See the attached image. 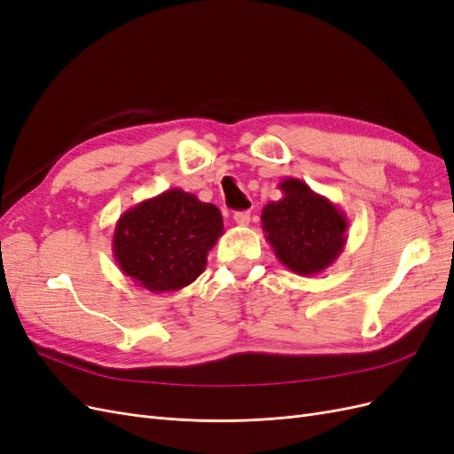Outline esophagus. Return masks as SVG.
Wrapping results in <instances>:
<instances>
[{
	"instance_id": "esophagus-1",
	"label": "esophagus",
	"mask_w": 454,
	"mask_h": 454,
	"mask_svg": "<svg viewBox=\"0 0 454 454\" xmlns=\"http://www.w3.org/2000/svg\"><path fill=\"white\" fill-rule=\"evenodd\" d=\"M250 217H252L250 210H239V212H235V222L239 225H248L250 223Z\"/></svg>"
}]
</instances>
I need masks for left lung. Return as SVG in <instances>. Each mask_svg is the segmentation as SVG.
<instances>
[{
	"instance_id": "obj_1",
	"label": "left lung",
	"mask_w": 454,
	"mask_h": 454,
	"mask_svg": "<svg viewBox=\"0 0 454 454\" xmlns=\"http://www.w3.org/2000/svg\"><path fill=\"white\" fill-rule=\"evenodd\" d=\"M280 187L284 199L269 202L261 214L267 239L294 272H320L345 246L347 219L303 182L286 180Z\"/></svg>"
}]
</instances>
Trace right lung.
Returning a JSON list of instances; mask_svg holds the SVG:
<instances>
[{
	"label": "right lung",
	"instance_id": "right-lung-1",
	"mask_svg": "<svg viewBox=\"0 0 454 454\" xmlns=\"http://www.w3.org/2000/svg\"><path fill=\"white\" fill-rule=\"evenodd\" d=\"M223 232L214 204L172 189L119 219L114 250L122 272L149 292H172L193 282Z\"/></svg>",
	"mask_w": 454,
	"mask_h": 454
}]
</instances>
